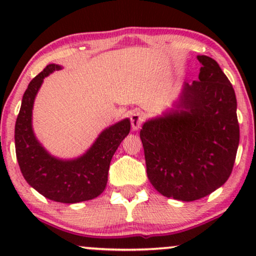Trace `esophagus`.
<instances>
[{"instance_id": "34e87169", "label": "esophagus", "mask_w": 256, "mask_h": 256, "mask_svg": "<svg viewBox=\"0 0 256 256\" xmlns=\"http://www.w3.org/2000/svg\"><path fill=\"white\" fill-rule=\"evenodd\" d=\"M143 122V114L140 113V112H134V113L131 114V126H132V130L137 131L138 128H140V124H142Z\"/></svg>"}]
</instances>
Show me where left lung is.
Segmentation results:
<instances>
[{
  "label": "left lung",
  "instance_id": "1",
  "mask_svg": "<svg viewBox=\"0 0 256 256\" xmlns=\"http://www.w3.org/2000/svg\"><path fill=\"white\" fill-rule=\"evenodd\" d=\"M198 80L140 132L146 174L161 195L195 201L228 180L240 143L234 90L212 58L198 55Z\"/></svg>",
  "mask_w": 256,
  "mask_h": 256
}]
</instances>
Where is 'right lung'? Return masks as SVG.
Here are the masks:
<instances>
[{"mask_svg":"<svg viewBox=\"0 0 256 256\" xmlns=\"http://www.w3.org/2000/svg\"><path fill=\"white\" fill-rule=\"evenodd\" d=\"M60 64H50L28 84L16 122V152L25 180L44 198L61 204H78L101 195L108 180V170L120 143L131 128L126 118L104 128L80 156L60 158L40 144L32 128V110L44 78Z\"/></svg>","mask_w":256,"mask_h":256,"instance_id":"add662e5","label":"right lung"}]
</instances>
